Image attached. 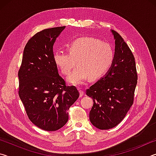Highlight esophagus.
Listing matches in <instances>:
<instances>
[{"label":"esophagus","instance_id":"1","mask_svg":"<svg viewBox=\"0 0 156 156\" xmlns=\"http://www.w3.org/2000/svg\"><path fill=\"white\" fill-rule=\"evenodd\" d=\"M78 90H79V92H80V97L83 96H84V91H83V90H81L80 88H79V89H78Z\"/></svg>","mask_w":156,"mask_h":156}]
</instances>
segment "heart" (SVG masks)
I'll return each mask as SVG.
<instances>
[{
    "label": "heart",
    "instance_id": "b5f03b06",
    "mask_svg": "<svg viewBox=\"0 0 156 156\" xmlns=\"http://www.w3.org/2000/svg\"><path fill=\"white\" fill-rule=\"evenodd\" d=\"M68 52L56 51L54 56L55 64L65 75H69L76 67L67 80L75 85L102 77L109 69L113 59L110 44L90 37L76 39L68 46Z\"/></svg>",
    "mask_w": 156,
    "mask_h": 156
}]
</instances>
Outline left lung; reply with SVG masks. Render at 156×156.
<instances>
[{
    "label": "left lung",
    "instance_id": "1",
    "mask_svg": "<svg viewBox=\"0 0 156 156\" xmlns=\"http://www.w3.org/2000/svg\"><path fill=\"white\" fill-rule=\"evenodd\" d=\"M115 53L105 76L86 91L94 105L89 112L92 125L102 130L117 126L133 105L138 80L135 58L119 34L112 30Z\"/></svg>",
    "mask_w": 156,
    "mask_h": 156
}]
</instances>
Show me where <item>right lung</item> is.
Here are the masks:
<instances>
[{
  "instance_id": "1",
  "label": "right lung",
  "mask_w": 156,
  "mask_h": 156,
  "mask_svg": "<svg viewBox=\"0 0 156 156\" xmlns=\"http://www.w3.org/2000/svg\"><path fill=\"white\" fill-rule=\"evenodd\" d=\"M65 26L43 30L29 40L18 71L19 97L31 122L44 131L60 129L67 110L79 97L75 86H66L54 60L53 46Z\"/></svg>"
}]
</instances>
